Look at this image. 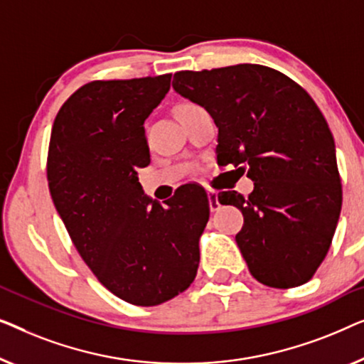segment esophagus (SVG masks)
Instances as JSON below:
<instances>
[{
  "instance_id": "esophagus-1",
  "label": "esophagus",
  "mask_w": 364,
  "mask_h": 364,
  "mask_svg": "<svg viewBox=\"0 0 364 364\" xmlns=\"http://www.w3.org/2000/svg\"><path fill=\"white\" fill-rule=\"evenodd\" d=\"M208 199H209V209H211L213 213L218 211V209L221 208V204H219V201H218V193L216 191L209 189V191H208Z\"/></svg>"
}]
</instances>
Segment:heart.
<instances>
[{"label":"heart","instance_id":"b5f03b06","mask_svg":"<svg viewBox=\"0 0 364 364\" xmlns=\"http://www.w3.org/2000/svg\"><path fill=\"white\" fill-rule=\"evenodd\" d=\"M191 104H181L180 107H178V109H184V107H189Z\"/></svg>","mask_w":364,"mask_h":364}]
</instances>
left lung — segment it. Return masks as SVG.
Masks as SVG:
<instances>
[{"mask_svg":"<svg viewBox=\"0 0 364 364\" xmlns=\"http://www.w3.org/2000/svg\"><path fill=\"white\" fill-rule=\"evenodd\" d=\"M173 89L218 127V163L247 173L254 191L218 194L242 211L235 235L254 279L274 289L309 282L323 262L341 211L335 140L314 99L279 70L237 64L181 70Z\"/></svg>","mask_w":364,"mask_h":364,"instance_id":"left-lung-1","label":"left lung"}]
</instances>
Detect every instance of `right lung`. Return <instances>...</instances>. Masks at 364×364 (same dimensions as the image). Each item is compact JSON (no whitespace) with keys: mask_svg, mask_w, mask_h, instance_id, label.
Instances as JSON below:
<instances>
[{"mask_svg":"<svg viewBox=\"0 0 364 364\" xmlns=\"http://www.w3.org/2000/svg\"><path fill=\"white\" fill-rule=\"evenodd\" d=\"M170 82L171 74L89 82L60 107L49 141V191L75 249L105 289L140 306L191 285L209 219L198 184L163 206L138 183V168L150 165L143 124Z\"/></svg>","mask_w":364,"mask_h":364,"instance_id":"1","label":"right lung"}]
</instances>
